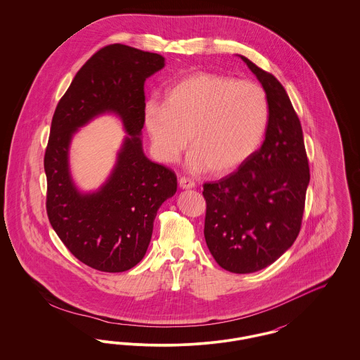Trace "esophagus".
Masks as SVG:
<instances>
[{"label": "esophagus", "instance_id": "esophagus-1", "mask_svg": "<svg viewBox=\"0 0 360 360\" xmlns=\"http://www.w3.org/2000/svg\"><path fill=\"white\" fill-rule=\"evenodd\" d=\"M195 186L194 181H191L188 176H182L179 178V188H193Z\"/></svg>", "mask_w": 360, "mask_h": 360}]
</instances>
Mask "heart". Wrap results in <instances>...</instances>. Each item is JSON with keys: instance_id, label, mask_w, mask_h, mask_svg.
Returning <instances> with one entry per match:
<instances>
[{"instance_id": "1", "label": "heart", "mask_w": 360, "mask_h": 360, "mask_svg": "<svg viewBox=\"0 0 360 360\" xmlns=\"http://www.w3.org/2000/svg\"><path fill=\"white\" fill-rule=\"evenodd\" d=\"M269 117L262 86L197 72L172 86L163 105L147 103L144 125L162 162H175L190 136L188 169L221 175L236 170L257 151Z\"/></svg>"}]
</instances>
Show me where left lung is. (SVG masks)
<instances>
[{"mask_svg":"<svg viewBox=\"0 0 360 360\" xmlns=\"http://www.w3.org/2000/svg\"><path fill=\"white\" fill-rule=\"evenodd\" d=\"M241 59L257 75L270 105L266 139L239 169L204 184L207 248L224 270L255 273L297 239L310 172L300 119L273 74Z\"/></svg>","mask_w":360,"mask_h":360,"instance_id":"obj_1","label":"left lung"}]
</instances>
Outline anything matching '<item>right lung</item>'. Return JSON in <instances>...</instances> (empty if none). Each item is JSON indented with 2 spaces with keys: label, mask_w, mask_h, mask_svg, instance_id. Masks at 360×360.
I'll list each match as a JSON object with an SVG mask.
<instances>
[{
  "label": "right lung",
  "mask_w": 360,
  "mask_h": 360,
  "mask_svg": "<svg viewBox=\"0 0 360 360\" xmlns=\"http://www.w3.org/2000/svg\"><path fill=\"white\" fill-rule=\"evenodd\" d=\"M165 68V58L124 44L96 52L56 105L44 154L47 216L70 252L103 273L135 267L146 255L155 216L176 191V175L151 162L141 147L144 82ZM105 111L120 115L127 137L118 163L98 192L79 193L68 172L73 132Z\"/></svg>",
  "instance_id": "add662e5"
}]
</instances>
